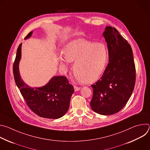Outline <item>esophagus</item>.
<instances>
[{
  "label": "esophagus",
  "instance_id": "esophagus-1",
  "mask_svg": "<svg viewBox=\"0 0 150 150\" xmlns=\"http://www.w3.org/2000/svg\"><path fill=\"white\" fill-rule=\"evenodd\" d=\"M80 89H81V87H77V86H74L75 91H78L80 90Z\"/></svg>",
  "mask_w": 150,
  "mask_h": 150
}]
</instances>
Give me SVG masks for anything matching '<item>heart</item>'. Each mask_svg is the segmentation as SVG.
<instances>
[{"label": "heart", "mask_w": 150, "mask_h": 150, "mask_svg": "<svg viewBox=\"0 0 150 150\" xmlns=\"http://www.w3.org/2000/svg\"><path fill=\"white\" fill-rule=\"evenodd\" d=\"M108 57V50L104 44L78 38L69 42L65 47L64 54L60 53L59 62L68 68L69 62L75 61L73 71L76 78L90 83L102 75Z\"/></svg>", "instance_id": "1"}]
</instances>
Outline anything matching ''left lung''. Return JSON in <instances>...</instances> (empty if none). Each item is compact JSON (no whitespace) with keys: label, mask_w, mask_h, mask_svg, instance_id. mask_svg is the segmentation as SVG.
Here are the masks:
<instances>
[{"label":"left lung","mask_w":150,"mask_h":150,"mask_svg":"<svg viewBox=\"0 0 150 150\" xmlns=\"http://www.w3.org/2000/svg\"><path fill=\"white\" fill-rule=\"evenodd\" d=\"M108 45L109 62L101 78L91 87V109L101 115L120 111L131 97L135 84L132 48L115 28L107 26L103 33Z\"/></svg>","instance_id":"1"}]
</instances>
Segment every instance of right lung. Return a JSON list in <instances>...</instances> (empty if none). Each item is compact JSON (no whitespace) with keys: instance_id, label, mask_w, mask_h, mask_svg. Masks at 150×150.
I'll return each instance as SVG.
<instances>
[{"instance_id":"1","label":"right lung","mask_w":150,"mask_h":150,"mask_svg":"<svg viewBox=\"0 0 150 150\" xmlns=\"http://www.w3.org/2000/svg\"><path fill=\"white\" fill-rule=\"evenodd\" d=\"M33 31L25 39L30 38ZM21 43L17 49L13 66L15 83L30 109L38 116L47 119H59L65 115L69 109L71 97L74 92V87L63 76H55L43 87L32 88L21 78L19 63L21 58Z\"/></svg>"}]
</instances>
